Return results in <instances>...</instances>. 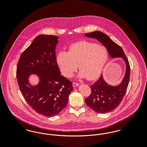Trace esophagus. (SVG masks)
Masks as SVG:
<instances>
[{
  "mask_svg": "<svg viewBox=\"0 0 147 147\" xmlns=\"http://www.w3.org/2000/svg\"><path fill=\"white\" fill-rule=\"evenodd\" d=\"M79 85V83H73V87H77V86H78Z\"/></svg>",
  "mask_w": 147,
  "mask_h": 147,
  "instance_id": "1",
  "label": "esophagus"
}]
</instances>
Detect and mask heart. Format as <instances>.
Returning a JSON list of instances; mask_svg holds the SVG:
<instances>
[{
  "instance_id": "b5f03b06",
  "label": "heart",
  "mask_w": 147,
  "mask_h": 147,
  "mask_svg": "<svg viewBox=\"0 0 147 147\" xmlns=\"http://www.w3.org/2000/svg\"><path fill=\"white\" fill-rule=\"evenodd\" d=\"M109 57L107 49L96 43L81 41L70 45L68 52L61 51L57 61L64 76L71 77L78 68V77L94 80L101 74Z\"/></svg>"
}]
</instances>
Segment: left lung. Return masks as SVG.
I'll return each mask as SVG.
<instances>
[{"label":"left lung","instance_id":"left-lung-1","mask_svg":"<svg viewBox=\"0 0 147 147\" xmlns=\"http://www.w3.org/2000/svg\"><path fill=\"white\" fill-rule=\"evenodd\" d=\"M85 36L96 39L107 49L110 58H121L126 64L125 74L119 84L113 86L107 83L101 74L90 86L91 94L85 100L86 104L95 112H111L119 106L126 94L130 77L129 64L122 49L104 33L96 31Z\"/></svg>","mask_w":147,"mask_h":147}]
</instances>
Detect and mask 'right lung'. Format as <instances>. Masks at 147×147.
<instances>
[{"mask_svg":"<svg viewBox=\"0 0 147 147\" xmlns=\"http://www.w3.org/2000/svg\"><path fill=\"white\" fill-rule=\"evenodd\" d=\"M58 38L54 35L37 36L21 54L16 69L24 98L36 112L46 117H53L63 110L73 90L71 82L61 75L57 62ZM32 74L39 78L35 86L28 80Z\"/></svg>","mask_w":147,"mask_h":147,"instance_id":"add662e5","label":"right lung"}]
</instances>
